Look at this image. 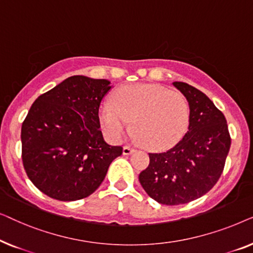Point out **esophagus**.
<instances>
[{
    "label": "esophagus",
    "instance_id": "obj_1",
    "mask_svg": "<svg viewBox=\"0 0 253 253\" xmlns=\"http://www.w3.org/2000/svg\"><path fill=\"white\" fill-rule=\"evenodd\" d=\"M133 152V148L130 146H124L123 147V154L124 155H130Z\"/></svg>",
    "mask_w": 253,
    "mask_h": 253
}]
</instances>
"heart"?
Segmentation results:
<instances>
[{"label":"heart","mask_w":253,"mask_h":253,"mask_svg":"<svg viewBox=\"0 0 253 253\" xmlns=\"http://www.w3.org/2000/svg\"><path fill=\"white\" fill-rule=\"evenodd\" d=\"M114 102H103L99 122L109 140L123 139L132 121L133 137L151 150L174 146L189 126L190 110L184 96L159 84H132L119 88Z\"/></svg>","instance_id":"b5f03b06"}]
</instances>
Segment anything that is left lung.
Segmentation results:
<instances>
[{
    "mask_svg": "<svg viewBox=\"0 0 253 253\" xmlns=\"http://www.w3.org/2000/svg\"><path fill=\"white\" fill-rule=\"evenodd\" d=\"M172 85L189 103L184 137L164 153H150V165L139 174L148 196L164 205H181L200 198L222 174L230 148L226 117L202 91L183 82Z\"/></svg>",
    "mask_w": 253,
    "mask_h": 253,
    "instance_id": "obj_1",
    "label": "left lung"
}]
</instances>
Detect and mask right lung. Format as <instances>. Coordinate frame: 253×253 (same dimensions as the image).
<instances>
[{
	"label": "right lung",
	"instance_id": "1",
	"mask_svg": "<svg viewBox=\"0 0 253 253\" xmlns=\"http://www.w3.org/2000/svg\"><path fill=\"white\" fill-rule=\"evenodd\" d=\"M107 79L72 76L43 93L22 126V158L31 182L50 198L74 202L99 188L122 147L99 130Z\"/></svg>",
	"mask_w": 253,
	"mask_h": 253
}]
</instances>
